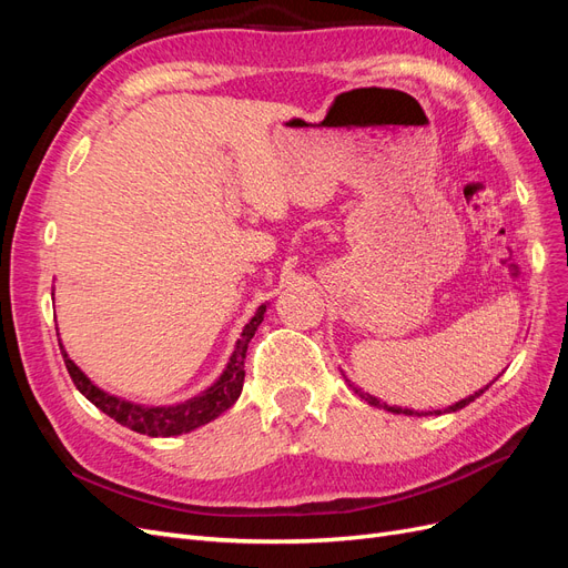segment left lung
Listing matches in <instances>:
<instances>
[{
  "mask_svg": "<svg viewBox=\"0 0 568 568\" xmlns=\"http://www.w3.org/2000/svg\"><path fill=\"white\" fill-rule=\"evenodd\" d=\"M348 382V379H346ZM348 386L359 395V398H365L369 405H379V400H376V398H372V395H367V393H363V390H359V388H355L351 382H348ZM484 390H488V386L486 388H480L478 393H474V395H469V398H464V400H459V403H455L453 407H450V412H457V409H462V407H467L469 403H474L476 398H478V395L480 393H484ZM386 409H390V412H398V415H412V409H403V407H388V405H384Z\"/></svg>",
  "mask_w": 568,
  "mask_h": 568,
  "instance_id": "left-lung-1",
  "label": "left lung"
}]
</instances>
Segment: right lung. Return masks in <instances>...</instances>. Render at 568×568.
<instances>
[{
    "mask_svg": "<svg viewBox=\"0 0 568 568\" xmlns=\"http://www.w3.org/2000/svg\"><path fill=\"white\" fill-rule=\"evenodd\" d=\"M263 315H265V305L257 307L251 322L244 326L242 338L236 341V348L230 357L227 369L222 372L220 379L209 390H203L192 400L180 403V405H170V407H142V405L120 400V398H115V395L104 393L80 372V367L73 363L71 357H68L61 343L59 346H61L65 369H68V374H71L75 388L92 405H97L101 412H104V415H109L118 424L132 428V432H136V434H146L153 438H159V436L168 438V436H180V434L194 432V428L220 417L222 412L230 409L236 403V398L242 395V388H244V376H246L244 359H246L248 343H251L257 326H261Z\"/></svg>",
    "mask_w": 568,
    "mask_h": 568,
    "instance_id": "1",
    "label": "right lung"
}]
</instances>
